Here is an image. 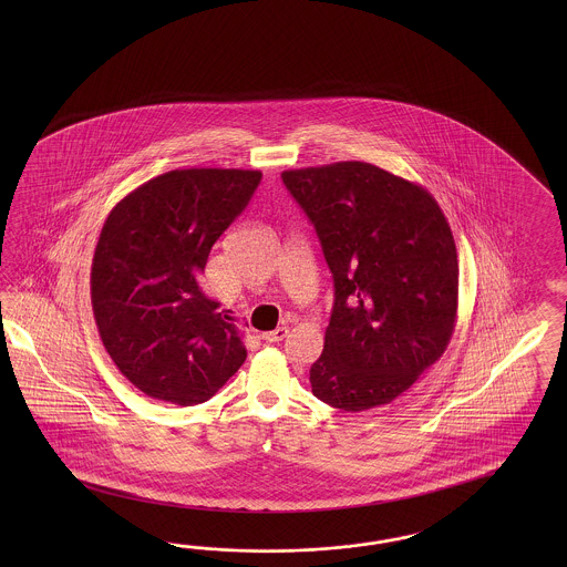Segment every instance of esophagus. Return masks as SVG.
<instances>
[{"mask_svg": "<svg viewBox=\"0 0 567 567\" xmlns=\"http://www.w3.org/2000/svg\"><path fill=\"white\" fill-rule=\"evenodd\" d=\"M287 327H278L276 330H270V332H264L261 334V339L266 341V343H280L285 337H287Z\"/></svg>", "mask_w": 567, "mask_h": 567, "instance_id": "esophagus-1", "label": "esophagus"}]
</instances>
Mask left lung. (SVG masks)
I'll return each instance as SVG.
<instances>
[{
  "label": "left lung",
  "instance_id": "left-lung-1",
  "mask_svg": "<svg viewBox=\"0 0 567 567\" xmlns=\"http://www.w3.org/2000/svg\"><path fill=\"white\" fill-rule=\"evenodd\" d=\"M334 280L311 393L365 412L405 393L445 353L457 320L453 233L429 190L368 162L282 172Z\"/></svg>",
  "mask_w": 567,
  "mask_h": 567
}]
</instances>
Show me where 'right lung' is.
<instances>
[{"mask_svg":"<svg viewBox=\"0 0 567 567\" xmlns=\"http://www.w3.org/2000/svg\"><path fill=\"white\" fill-rule=\"evenodd\" d=\"M259 181V171H171L105 218L91 266L93 316L105 351L145 395L204 403L247 358L230 309L207 297L202 275Z\"/></svg>","mask_w":567,"mask_h":567,"instance_id":"right-lung-1","label":"right lung"}]
</instances>
